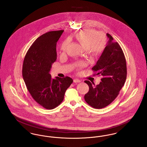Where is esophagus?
<instances>
[{
    "mask_svg": "<svg viewBox=\"0 0 147 147\" xmlns=\"http://www.w3.org/2000/svg\"><path fill=\"white\" fill-rule=\"evenodd\" d=\"M74 82L76 83H80V82H81V80H80L79 79H74Z\"/></svg>",
    "mask_w": 147,
    "mask_h": 147,
    "instance_id": "obj_1",
    "label": "esophagus"
}]
</instances>
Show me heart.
Instances as JSON below:
<instances>
[{"mask_svg": "<svg viewBox=\"0 0 147 147\" xmlns=\"http://www.w3.org/2000/svg\"><path fill=\"white\" fill-rule=\"evenodd\" d=\"M75 38L88 53L92 56L98 57L100 55L105 47V39L102 35L92 29H85L81 30L75 34ZM70 44L69 39L65 40L61 45V50L63 52H66ZM78 66L84 67V63H79Z\"/></svg>", "mask_w": 147, "mask_h": 147, "instance_id": "1", "label": "heart"}]
</instances>
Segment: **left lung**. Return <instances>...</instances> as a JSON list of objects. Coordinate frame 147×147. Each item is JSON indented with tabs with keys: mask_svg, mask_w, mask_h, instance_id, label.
I'll return each mask as SVG.
<instances>
[{
	"mask_svg": "<svg viewBox=\"0 0 147 147\" xmlns=\"http://www.w3.org/2000/svg\"><path fill=\"white\" fill-rule=\"evenodd\" d=\"M109 40L101 56L92 70L101 75L102 82L97 86L89 80L84 82L89 87L84 95L87 103L95 109L108 106L117 97L127 78V64L124 54L119 44L113 42L107 33Z\"/></svg>",
	"mask_w": 147,
	"mask_h": 147,
	"instance_id": "8db88e82",
	"label": "left lung"
}]
</instances>
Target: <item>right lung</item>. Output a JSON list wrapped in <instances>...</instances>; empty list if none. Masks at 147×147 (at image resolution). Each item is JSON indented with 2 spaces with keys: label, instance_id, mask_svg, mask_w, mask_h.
<instances>
[{
  "label": "right lung",
  "instance_id": "add662e5",
  "mask_svg": "<svg viewBox=\"0 0 147 147\" xmlns=\"http://www.w3.org/2000/svg\"><path fill=\"white\" fill-rule=\"evenodd\" d=\"M63 31H51L38 37L23 61L22 74L26 88L35 101L47 109H53L63 102L73 82L69 77L52 79L49 74L57 59V43Z\"/></svg>",
  "mask_w": 147,
  "mask_h": 147
}]
</instances>
